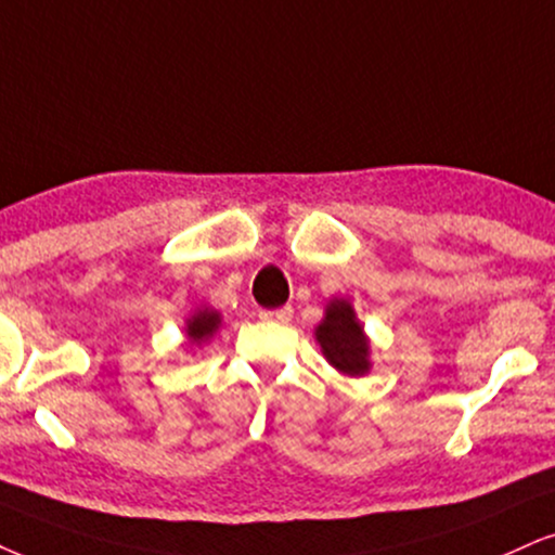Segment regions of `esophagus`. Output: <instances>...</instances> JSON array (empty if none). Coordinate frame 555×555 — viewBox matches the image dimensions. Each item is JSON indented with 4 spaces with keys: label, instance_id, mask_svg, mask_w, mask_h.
Instances as JSON below:
<instances>
[{
    "label": "esophagus",
    "instance_id": "esophagus-1",
    "mask_svg": "<svg viewBox=\"0 0 555 555\" xmlns=\"http://www.w3.org/2000/svg\"><path fill=\"white\" fill-rule=\"evenodd\" d=\"M259 319L262 321H275V324H288L293 319L291 306H283V309H262L259 311Z\"/></svg>",
    "mask_w": 555,
    "mask_h": 555
}]
</instances>
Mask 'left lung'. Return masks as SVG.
I'll list each match as a JSON object with an SVG mask.
<instances>
[{"label":"left lung","mask_w":555,"mask_h":555,"mask_svg":"<svg viewBox=\"0 0 555 555\" xmlns=\"http://www.w3.org/2000/svg\"><path fill=\"white\" fill-rule=\"evenodd\" d=\"M317 341L330 365L339 373L358 378L371 371V341L347 298H334L326 304L324 319L317 326Z\"/></svg>","instance_id":"left-lung-1"}]
</instances>
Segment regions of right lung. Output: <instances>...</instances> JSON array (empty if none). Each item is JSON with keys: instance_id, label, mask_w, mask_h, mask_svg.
Instances as JSON below:
<instances>
[{"instance_id": "right-lung-1", "label": "right lung", "mask_w": 555, "mask_h": 555, "mask_svg": "<svg viewBox=\"0 0 555 555\" xmlns=\"http://www.w3.org/2000/svg\"><path fill=\"white\" fill-rule=\"evenodd\" d=\"M218 326H221V313L214 309H197L193 317L188 319L184 332H188V339L193 341V345H203V341L214 337Z\"/></svg>"}]
</instances>
